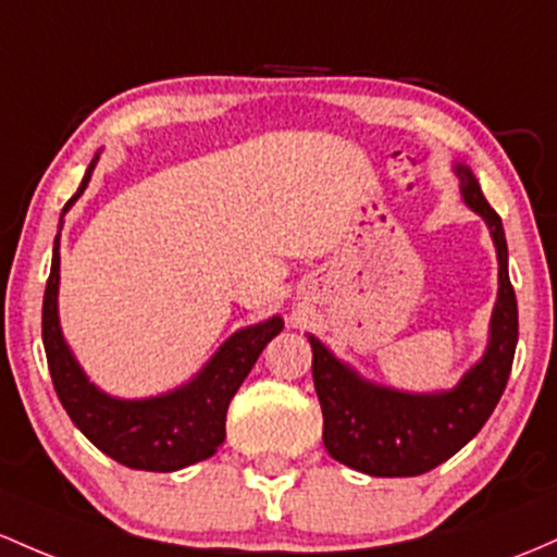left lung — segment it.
I'll return each mask as SVG.
<instances>
[{"label": "left lung", "mask_w": 557, "mask_h": 557, "mask_svg": "<svg viewBox=\"0 0 557 557\" xmlns=\"http://www.w3.org/2000/svg\"><path fill=\"white\" fill-rule=\"evenodd\" d=\"M455 171L460 176L462 200L484 219L497 248L499 290L481 362L451 391L407 394L364 381L309 335L314 354L311 375L325 420L322 442L333 460L359 473L394 479L442 466L484 428L510 377L518 344V304L507 274L503 219L486 203L473 171L462 163H457Z\"/></svg>", "instance_id": "8db88e82"}]
</instances>
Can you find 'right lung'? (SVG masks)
Masks as SVG:
<instances>
[{
	"mask_svg": "<svg viewBox=\"0 0 557 557\" xmlns=\"http://www.w3.org/2000/svg\"><path fill=\"white\" fill-rule=\"evenodd\" d=\"M95 163L97 158L89 163L76 195L65 203L63 216L87 189ZM58 285L60 232L54 237L52 269L47 280L45 307H41V341H45L47 364H50L52 386L58 391L60 405L65 407L73 425L97 449L126 468L171 473V470L206 460L222 447L227 436L224 423H227L232 396L243 386L264 346L283 330L280 317L230 335L213 354L211 362L185 386L150 396V399H115L89 383L65 344L58 317Z\"/></svg>",
	"mask_w": 557,
	"mask_h": 557,
	"instance_id": "1",
	"label": "right lung"
}]
</instances>
